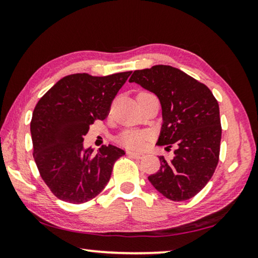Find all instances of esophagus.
Instances as JSON below:
<instances>
[{
    "instance_id": "1",
    "label": "esophagus",
    "mask_w": 258,
    "mask_h": 258,
    "mask_svg": "<svg viewBox=\"0 0 258 258\" xmlns=\"http://www.w3.org/2000/svg\"><path fill=\"white\" fill-rule=\"evenodd\" d=\"M128 155H129V156H132V157L139 158V160H141V158H143V156H144L142 153H136V151H132V150L128 151Z\"/></svg>"
}]
</instances>
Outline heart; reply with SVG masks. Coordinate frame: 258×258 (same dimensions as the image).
<instances>
[{
    "label": "heart",
    "instance_id": "1",
    "mask_svg": "<svg viewBox=\"0 0 258 258\" xmlns=\"http://www.w3.org/2000/svg\"><path fill=\"white\" fill-rule=\"evenodd\" d=\"M141 94H148V93H140ZM149 140V134L144 132H135V130H128L124 132L119 136L118 141L124 147L132 148V149H140L146 144L147 141Z\"/></svg>",
    "mask_w": 258,
    "mask_h": 258
}]
</instances>
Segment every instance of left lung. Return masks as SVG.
Returning <instances> with one entry per match:
<instances>
[{
	"mask_svg": "<svg viewBox=\"0 0 258 258\" xmlns=\"http://www.w3.org/2000/svg\"><path fill=\"white\" fill-rule=\"evenodd\" d=\"M135 82L158 97L163 123L158 146L175 148L174 158L160 156L161 168L148 179L167 199L179 202L202 190L220 158L222 126L218 102L206 84L170 66L135 70Z\"/></svg>",
	"mask_w": 258,
	"mask_h": 258,
	"instance_id": "8db88e82",
	"label": "left lung"
}]
</instances>
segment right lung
I'll use <instances>...</instances> for the list:
<instances>
[{"mask_svg": "<svg viewBox=\"0 0 258 258\" xmlns=\"http://www.w3.org/2000/svg\"><path fill=\"white\" fill-rule=\"evenodd\" d=\"M130 74H73L37 102L30 122L33 156L42 179L57 199L73 204L93 200L107 185L115 162L125 154L109 144L94 155V149L83 148V137L96 119L107 117Z\"/></svg>", "mask_w": 258, "mask_h": 258, "instance_id": "1", "label": "right lung"}]
</instances>
